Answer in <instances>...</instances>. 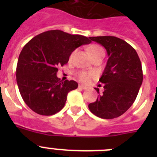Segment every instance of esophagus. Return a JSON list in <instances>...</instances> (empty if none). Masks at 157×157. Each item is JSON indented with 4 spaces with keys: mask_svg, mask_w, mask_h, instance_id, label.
Wrapping results in <instances>:
<instances>
[{
    "mask_svg": "<svg viewBox=\"0 0 157 157\" xmlns=\"http://www.w3.org/2000/svg\"><path fill=\"white\" fill-rule=\"evenodd\" d=\"M78 88L82 89V90H86L87 86H86L84 85H82V84H79V85H78Z\"/></svg>",
    "mask_w": 157,
    "mask_h": 157,
    "instance_id": "esophagus-1",
    "label": "esophagus"
}]
</instances>
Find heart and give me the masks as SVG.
I'll use <instances>...</instances> for the list:
<instances>
[{"label": "heart", "mask_w": 157, "mask_h": 157, "mask_svg": "<svg viewBox=\"0 0 157 157\" xmlns=\"http://www.w3.org/2000/svg\"><path fill=\"white\" fill-rule=\"evenodd\" d=\"M89 52H90V54L91 55V56H94L95 55H98V54L101 53V52H104L103 48L98 45H93L90 47L89 48ZM73 54L74 52H72L70 56V59H71L72 56H73ZM94 76V74L93 73H90V72H86V71H80L78 73V77L79 78L81 81L82 82H87L90 80V78H92Z\"/></svg>", "instance_id": "heart-1"}]
</instances>
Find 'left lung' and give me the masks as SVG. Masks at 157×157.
Wrapping results in <instances>:
<instances>
[{
  "mask_svg": "<svg viewBox=\"0 0 157 157\" xmlns=\"http://www.w3.org/2000/svg\"><path fill=\"white\" fill-rule=\"evenodd\" d=\"M90 39L105 47L109 59L99 79L105 84V90L89 109L102 119L117 118L130 109L138 96L143 80L141 60L135 49L119 37L99 36ZM95 90L99 94V89Z\"/></svg>",
  "mask_w": 157,
  "mask_h": 157,
  "instance_id": "left-lung-1",
  "label": "left lung"
}]
</instances>
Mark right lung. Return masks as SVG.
Masks as SVG:
<instances>
[{
	"instance_id": "1",
	"label": "right lung",
	"mask_w": 157,
	"mask_h": 157,
	"mask_svg": "<svg viewBox=\"0 0 157 157\" xmlns=\"http://www.w3.org/2000/svg\"><path fill=\"white\" fill-rule=\"evenodd\" d=\"M90 42V37L53 30L35 36L24 45L18 59L16 82L22 98L32 111L52 116L63 109L67 95L77 89L78 83L60 81L56 72L76 48Z\"/></svg>"
}]
</instances>
